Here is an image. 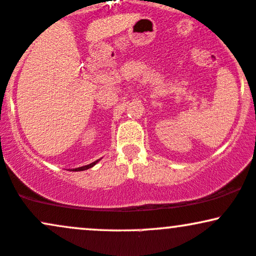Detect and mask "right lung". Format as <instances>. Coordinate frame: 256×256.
Returning a JSON list of instances; mask_svg holds the SVG:
<instances>
[{
	"instance_id": "1",
	"label": "right lung",
	"mask_w": 256,
	"mask_h": 256,
	"mask_svg": "<svg viewBox=\"0 0 256 256\" xmlns=\"http://www.w3.org/2000/svg\"><path fill=\"white\" fill-rule=\"evenodd\" d=\"M98 161H95V162H91L90 165H86V166H83V167H78V168L73 170V171H84V170L91 168V167H92L94 165H96V164H98Z\"/></svg>"
}]
</instances>
